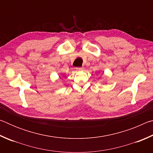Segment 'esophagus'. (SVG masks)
Instances as JSON below:
<instances>
[{"instance_id":"obj_1","label":"esophagus","mask_w":153,"mask_h":153,"mask_svg":"<svg viewBox=\"0 0 153 153\" xmlns=\"http://www.w3.org/2000/svg\"><path fill=\"white\" fill-rule=\"evenodd\" d=\"M76 69L77 71H83L84 69V67H77Z\"/></svg>"}]
</instances>
